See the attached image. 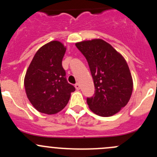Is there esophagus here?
Returning a JSON list of instances; mask_svg holds the SVG:
<instances>
[{
  "instance_id": "esophagus-1",
  "label": "esophagus",
  "mask_w": 157,
  "mask_h": 157,
  "mask_svg": "<svg viewBox=\"0 0 157 157\" xmlns=\"http://www.w3.org/2000/svg\"><path fill=\"white\" fill-rule=\"evenodd\" d=\"M75 88H76V90H80V83H76V84H75Z\"/></svg>"
}]
</instances>
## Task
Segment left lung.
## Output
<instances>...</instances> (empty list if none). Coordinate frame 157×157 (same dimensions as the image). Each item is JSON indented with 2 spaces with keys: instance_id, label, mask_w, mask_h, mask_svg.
<instances>
[{
  "instance_id": "obj_1",
  "label": "left lung",
  "mask_w": 157,
  "mask_h": 157,
  "mask_svg": "<svg viewBox=\"0 0 157 157\" xmlns=\"http://www.w3.org/2000/svg\"><path fill=\"white\" fill-rule=\"evenodd\" d=\"M87 61L95 86L94 96L87 98L93 113L109 117L125 106L133 91V80L124 57L101 39L75 44Z\"/></svg>"
}]
</instances>
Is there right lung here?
Masks as SVG:
<instances>
[{
    "mask_svg": "<svg viewBox=\"0 0 157 157\" xmlns=\"http://www.w3.org/2000/svg\"><path fill=\"white\" fill-rule=\"evenodd\" d=\"M66 47L52 41L41 47L33 57L24 78L28 99L41 113L53 115L67 105L74 86L67 83L62 59Z\"/></svg>",
    "mask_w": 157,
    "mask_h": 157,
    "instance_id": "right-lung-1",
    "label": "right lung"
}]
</instances>
